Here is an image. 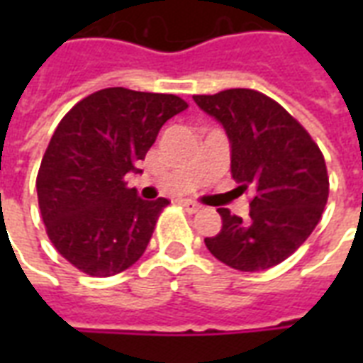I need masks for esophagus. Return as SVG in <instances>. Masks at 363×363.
Instances as JSON below:
<instances>
[{"label":"esophagus","mask_w":363,"mask_h":363,"mask_svg":"<svg viewBox=\"0 0 363 363\" xmlns=\"http://www.w3.org/2000/svg\"><path fill=\"white\" fill-rule=\"evenodd\" d=\"M182 207H184L188 213H198V211H201V205L196 203V201H190V199H184V201H182Z\"/></svg>","instance_id":"1"}]
</instances>
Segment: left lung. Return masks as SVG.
<instances>
[{
    "label": "left lung",
    "instance_id": "8db88e82",
    "mask_svg": "<svg viewBox=\"0 0 363 363\" xmlns=\"http://www.w3.org/2000/svg\"><path fill=\"white\" fill-rule=\"evenodd\" d=\"M194 101L222 124L232 177L252 192L247 220L218 209L222 230L205 245L233 269H269L296 252L320 220L330 194L324 156L303 125L265 94L232 88Z\"/></svg>",
    "mask_w": 363,
    "mask_h": 363
}]
</instances>
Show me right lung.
<instances>
[{
    "label": "right lung",
    "instance_id": "obj_1",
    "mask_svg": "<svg viewBox=\"0 0 363 363\" xmlns=\"http://www.w3.org/2000/svg\"><path fill=\"white\" fill-rule=\"evenodd\" d=\"M188 104L173 94L105 88L62 118L37 173L47 233L62 256L92 277H111L141 258L165 198L147 201L125 186L141 173L160 128Z\"/></svg>",
    "mask_w": 363,
    "mask_h": 363
}]
</instances>
